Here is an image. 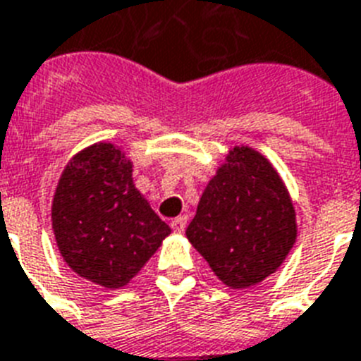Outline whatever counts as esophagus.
<instances>
[{"label":"esophagus","mask_w":361,"mask_h":361,"mask_svg":"<svg viewBox=\"0 0 361 361\" xmlns=\"http://www.w3.org/2000/svg\"><path fill=\"white\" fill-rule=\"evenodd\" d=\"M172 229H174L176 233H183L185 231V227H187V216L185 214H181V216H176L174 220L171 222Z\"/></svg>","instance_id":"obj_1"}]
</instances>
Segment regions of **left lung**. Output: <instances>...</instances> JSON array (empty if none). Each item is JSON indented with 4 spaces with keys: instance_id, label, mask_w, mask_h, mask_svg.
<instances>
[{
    "instance_id": "8db88e82",
    "label": "left lung",
    "mask_w": 361,
    "mask_h": 361,
    "mask_svg": "<svg viewBox=\"0 0 361 361\" xmlns=\"http://www.w3.org/2000/svg\"><path fill=\"white\" fill-rule=\"evenodd\" d=\"M185 235L224 284L250 288L292 250L295 211L271 163L253 148L235 147L205 187Z\"/></svg>"
}]
</instances>
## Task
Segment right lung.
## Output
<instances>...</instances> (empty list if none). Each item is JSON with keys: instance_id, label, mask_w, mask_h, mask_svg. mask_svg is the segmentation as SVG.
<instances>
[{"instance_id": "add662e5", "label": "right lung", "mask_w": 361, "mask_h": 361, "mask_svg": "<svg viewBox=\"0 0 361 361\" xmlns=\"http://www.w3.org/2000/svg\"><path fill=\"white\" fill-rule=\"evenodd\" d=\"M51 216L69 268L104 288L130 283L171 235L135 189L132 161L111 143L92 145L68 163Z\"/></svg>"}]
</instances>
